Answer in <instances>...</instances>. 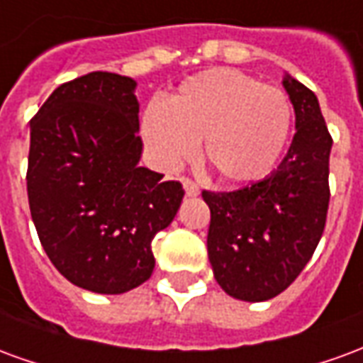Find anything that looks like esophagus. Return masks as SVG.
Masks as SVG:
<instances>
[{"mask_svg": "<svg viewBox=\"0 0 363 363\" xmlns=\"http://www.w3.org/2000/svg\"><path fill=\"white\" fill-rule=\"evenodd\" d=\"M182 184H184V189H186V194L189 195V197L199 195V186L195 184L194 179H189V177H182Z\"/></svg>", "mask_w": 363, "mask_h": 363, "instance_id": "esophagus-1", "label": "esophagus"}]
</instances>
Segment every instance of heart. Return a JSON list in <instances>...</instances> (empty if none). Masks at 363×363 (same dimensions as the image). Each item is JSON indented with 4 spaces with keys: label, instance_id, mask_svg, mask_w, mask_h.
Instances as JSON below:
<instances>
[{
    "label": "heart",
    "instance_id": "b5f03b06",
    "mask_svg": "<svg viewBox=\"0 0 363 363\" xmlns=\"http://www.w3.org/2000/svg\"><path fill=\"white\" fill-rule=\"evenodd\" d=\"M293 127L291 99L279 87L238 70H207L186 79L143 119L148 146L168 166L189 160L203 140V162L225 184L269 176Z\"/></svg>",
    "mask_w": 363,
    "mask_h": 363
}]
</instances>
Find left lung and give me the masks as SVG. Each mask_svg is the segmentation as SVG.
<instances>
[{
  "instance_id": "left-lung-1",
  "label": "left lung",
  "mask_w": 363,
  "mask_h": 363,
  "mask_svg": "<svg viewBox=\"0 0 363 363\" xmlns=\"http://www.w3.org/2000/svg\"><path fill=\"white\" fill-rule=\"evenodd\" d=\"M295 135L268 177L235 191H203L211 209L207 252L217 284L240 301H268L297 279L323 236L333 136L317 95L285 74Z\"/></svg>"
}]
</instances>
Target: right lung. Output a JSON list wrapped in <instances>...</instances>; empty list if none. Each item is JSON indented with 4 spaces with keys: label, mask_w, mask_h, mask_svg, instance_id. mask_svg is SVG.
I'll list each match as a JSON object with an SVG mask.
<instances>
[{
    "label": "right lung",
    "mask_w": 363,
    "mask_h": 363,
    "mask_svg": "<svg viewBox=\"0 0 363 363\" xmlns=\"http://www.w3.org/2000/svg\"><path fill=\"white\" fill-rule=\"evenodd\" d=\"M136 82L91 72L30 119L27 194L38 238L68 281L119 295L152 276V238L176 217L179 182L138 166Z\"/></svg>",
    "instance_id": "right-lung-1"
}]
</instances>
